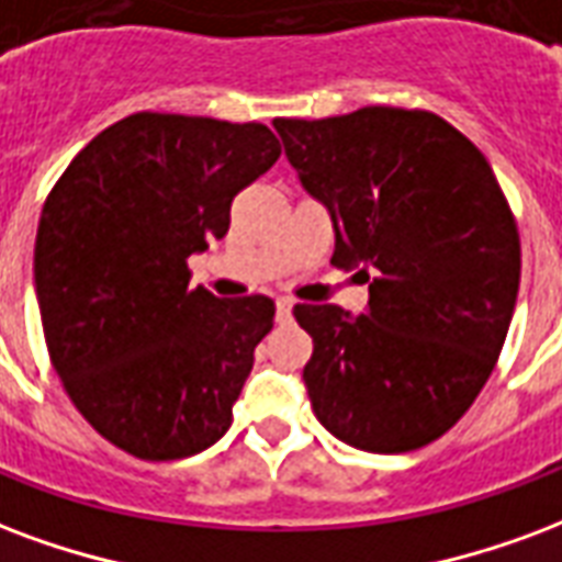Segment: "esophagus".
Here are the masks:
<instances>
[{
    "mask_svg": "<svg viewBox=\"0 0 562 562\" xmlns=\"http://www.w3.org/2000/svg\"><path fill=\"white\" fill-rule=\"evenodd\" d=\"M277 318H280V322H289V318H292V301H285V297L277 301Z\"/></svg>",
    "mask_w": 562,
    "mask_h": 562,
    "instance_id": "esophagus-1",
    "label": "esophagus"
}]
</instances>
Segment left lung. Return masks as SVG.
<instances>
[{
	"instance_id": "obj_1",
	"label": "left lung",
	"mask_w": 562,
	"mask_h": 562,
	"mask_svg": "<svg viewBox=\"0 0 562 562\" xmlns=\"http://www.w3.org/2000/svg\"><path fill=\"white\" fill-rule=\"evenodd\" d=\"M273 127L330 211V261L369 282L363 315L294 306L313 336L315 417L357 450H419L459 423L501 357L521 280L509 202L480 148L435 112L363 106Z\"/></svg>"
}]
</instances>
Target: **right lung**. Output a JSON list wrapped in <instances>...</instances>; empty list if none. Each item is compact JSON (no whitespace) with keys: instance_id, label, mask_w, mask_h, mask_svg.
<instances>
[{"instance_id":"right-lung-1","label":"right lung","mask_w":562,"mask_h":562,"mask_svg":"<svg viewBox=\"0 0 562 562\" xmlns=\"http://www.w3.org/2000/svg\"><path fill=\"white\" fill-rule=\"evenodd\" d=\"M280 157L259 122L133 112L49 190L35 292L49 360L91 429L145 461L196 456L232 426L273 301L190 289L232 199Z\"/></svg>"}]
</instances>
